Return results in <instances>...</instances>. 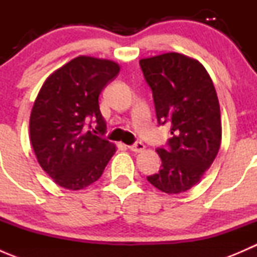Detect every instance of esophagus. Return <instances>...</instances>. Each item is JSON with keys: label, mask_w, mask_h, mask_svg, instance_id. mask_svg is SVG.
<instances>
[{"label": "esophagus", "mask_w": 257, "mask_h": 257, "mask_svg": "<svg viewBox=\"0 0 257 257\" xmlns=\"http://www.w3.org/2000/svg\"><path fill=\"white\" fill-rule=\"evenodd\" d=\"M129 149L132 150V152H136V153H141L143 152V150L145 149V145L142 143V142H137V143L129 145Z\"/></svg>", "instance_id": "obj_1"}]
</instances>
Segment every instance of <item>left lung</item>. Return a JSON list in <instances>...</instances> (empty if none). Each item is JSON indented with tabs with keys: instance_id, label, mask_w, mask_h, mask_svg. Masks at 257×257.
Masks as SVG:
<instances>
[{
	"instance_id": "obj_1",
	"label": "left lung",
	"mask_w": 257,
	"mask_h": 257,
	"mask_svg": "<svg viewBox=\"0 0 257 257\" xmlns=\"http://www.w3.org/2000/svg\"><path fill=\"white\" fill-rule=\"evenodd\" d=\"M153 92L158 123L170 124L167 148H158L159 173L148 181L167 194H180L200 181L221 143L220 105L212 80L203 64L170 53L139 61Z\"/></svg>"
}]
</instances>
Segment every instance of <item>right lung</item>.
<instances>
[{"label":"right lung","mask_w":257,"mask_h":257,"mask_svg":"<svg viewBox=\"0 0 257 257\" xmlns=\"http://www.w3.org/2000/svg\"><path fill=\"white\" fill-rule=\"evenodd\" d=\"M113 61L79 56L43 83L30 118V138L42 169L62 188L80 190L102 177L115 153L103 138L100 92L119 73ZM96 123L93 130L85 123Z\"/></svg>","instance_id":"1"}]
</instances>
